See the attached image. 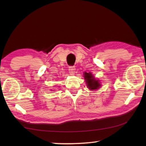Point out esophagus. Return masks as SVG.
Segmentation results:
<instances>
[{
    "mask_svg": "<svg viewBox=\"0 0 146 146\" xmlns=\"http://www.w3.org/2000/svg\"><path fill=\"white\" fill-rule=\"evenodd\" d=\"M75 70H76L75 67H70L69 68H68V71H69V73L70 75H74V74H75Z\"/></svg>",
    "mask_w": 146,
    "mask_h": 146,
    "instance_id": "1",
    "label": "esophagus"
}]
</instances>
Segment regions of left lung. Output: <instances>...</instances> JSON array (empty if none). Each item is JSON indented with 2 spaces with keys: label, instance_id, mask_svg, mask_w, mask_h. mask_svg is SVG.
Wrapping results in <instances>:
<instances>
[{
  "label": "left lung",
  "instance_id": "left-lung-1",
  "mask_svg": "<svg viewBox=\"0 0 146 146\" xmlns=\"http://www.w3.org/2000/svg\"><path fill=\"white\" fill-rule=\"evenodd\" d=\"M84 80L86 81L87 88L91 91H97L100 88V81L98 79L95 78L92 72H86L83 74Z\"/></svg>",
  "mask_w": 146,
  "mask_h": 146
}]
</instances>
